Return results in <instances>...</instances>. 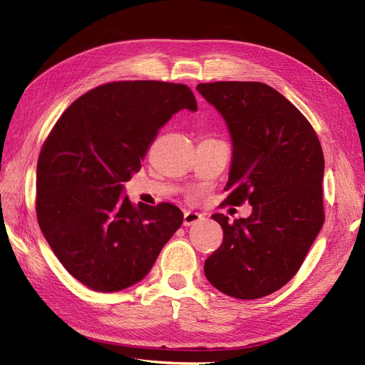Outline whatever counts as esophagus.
I'll list each match as a JSON object with an SVG mask.
<instances>
[{"instance_id": "34e87169", "label": "esophagus", "mask_w": 365, "mask_h": 365, "mask_svg": "<svg viewBox=\"0 0 365 365\" xmlns=\"http://www.w3.org/2000/svg\"><path fill=\"white\" fill-rule=\"evenodd\" d=\"M203 220V215L199 212H194V211H186L183 215V225L185 226H191L195 225Z\"/></svg>"}]
</instances>
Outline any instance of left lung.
<instances>
[{"instance_id": "obj_1", "label": "left lung", "mask_w": 365, "mask_h": 365, "mask_svg": "<svg viewBox=\"0 0 365 365\" xmlns=\"http://www.w3.org/2000/svg\"><path fill=\"white\" fill-rule=\"evenodd\" d=\"M197 91L222 114L232 140L227 205L247 200L252 214L223 229V243L205 262L207 281L238 299L283 287L303 264L324 223V155L309 120L263 82H210Z\"/></svg>"}]
</instances>
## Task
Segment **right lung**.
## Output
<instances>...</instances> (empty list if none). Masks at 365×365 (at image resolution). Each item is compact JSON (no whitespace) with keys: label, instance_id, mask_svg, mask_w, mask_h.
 <instances>
[{"label":"right lung","instance_id":"add662e5","mask_svg":"<svg viewBox=\"0 0 365 365\" xmlns=\"http://www.w3.org/2000/svg\"><path fill=\"white\" fill-rule=\"evenodd\" d=\"M183 108L197 111L183 84L110 82L73 102L43 145L39 227L61 264L96 292L139 283L182 226L177 206H136L122 194L159 130Z\"/></svg>","mask_w":365,"mask_h":365}]
</instances>
